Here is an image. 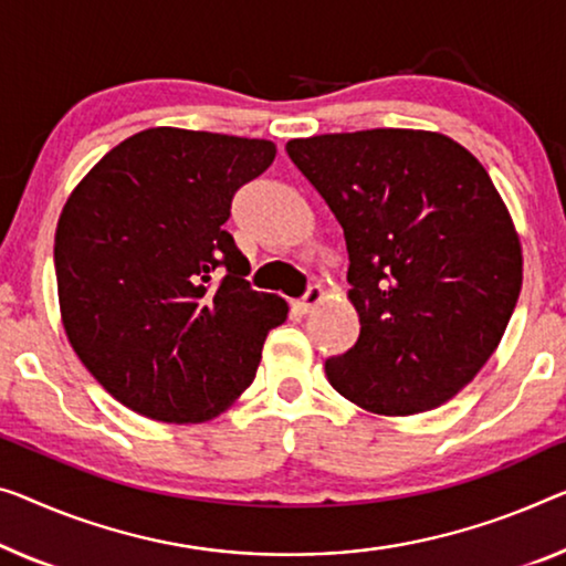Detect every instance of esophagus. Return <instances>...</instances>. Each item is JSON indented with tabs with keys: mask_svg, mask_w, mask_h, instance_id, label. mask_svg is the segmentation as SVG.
I'll return each mask as SVG.
<instances>
[{
	"mask_svg": "<svg viewBox=\"0 0 566 566\" xmlns=\"http://www.w3.org/2000/svg\"><path fill=\"white\" fill-rule=\"evenodd\" d=\"M319 302H323V290H319L317 284H312V286H307L305 294L294 302V310H297L300 315H307V312L315 305H319Z\"/></svg>",
	"mask_w": 566,
	"mask_h": 566,
	"instance_id": "1",
	"label": "esophagus"
}]
</instances>
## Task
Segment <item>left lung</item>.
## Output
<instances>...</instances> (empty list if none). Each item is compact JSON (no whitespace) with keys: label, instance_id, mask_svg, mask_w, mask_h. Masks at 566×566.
I'll return each instance as SVG.
<instances>
[{"label":"left lung","instance_id":"obj_1","mask_svg":"<svg viewBox=\"0 0 566 566\" xmlns=\"http://www.w3.org/2000/svg\"><path fill=\"white\" fill-rule=\"evenodd\" d=\"M340 223L360 335L325 360L376 415L440 407L499 348L524 259L485 167L444 134L368 129L286 142Z\"/></svg>","mask_w":566,"mask_h":566}]
</instances>
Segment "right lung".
<instances>
[{
	"mask_svg": "<svg viewBox=\"0 0 566 566\" xmlns=\"http://www.w3.org/2000/svg\"><path fill=\"white\" fill-rule=\"evenodd\" d=\"M274 157L266 139L157 126L116 145L67 198L55 231L67 340L137 415L206 421L254 381L286 305L251 290L223 226Z\"/></svg>",
	"mask_w": 566,
	"mask_h": 566,
	"instance_id": "add662e5",
	"label": "right lung"
}]
</instances>
